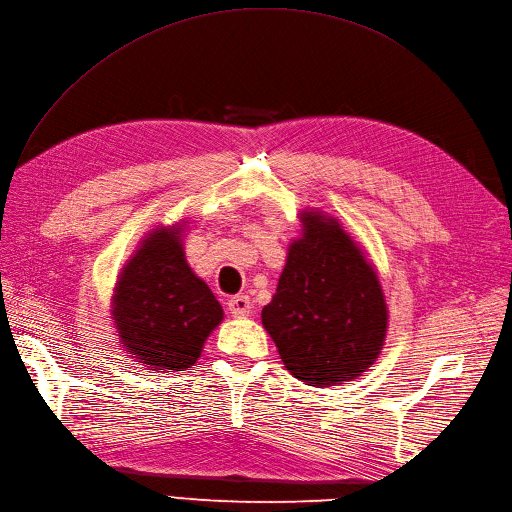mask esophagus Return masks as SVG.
<instances>
[{
	"label": "esophagus",
	"mask_w": 512,
	"mask_h": 512,
	"mask_svg": "<svg viewBox=\"0 0 512 512\" xmlns=\"http://www.w3.org/2000/svg\"><path fill=\"white\" fill-rule=\"evenodd\" d=\"M253 309V301L247 297V295H236L228 301V311L234 316V318H244L249 316Z\"/></svg>",
	"instance_id": "34e87169"
}]
</instances>
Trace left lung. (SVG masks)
<instances>
[{"label": "left lung", "mask_w": 512, "mask_h": 512, "mask_svg": "<svg viewBox=\"0 0 512 512\" xmlns=\"http://www.w3.org/2000/svg\"><path fill=\"white\" fill-rule=\"evenodd\" d=\"M303 228L261 322L299 381L341 385L381 353L387 305L372 265L335 219L305 213Z\"/></svg>", "instance_id": "obj_1"}]
</instances>
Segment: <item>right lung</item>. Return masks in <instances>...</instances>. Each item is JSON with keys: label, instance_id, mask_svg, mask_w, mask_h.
Instances as JSON below:
<instances>
[{"label": "right lung", "instance_id": "1", "mask_svg": "<svg viewBox=\"0 0 512 512\" xmlns=\"http://www.w3.org/2000/svg\"><path fill=\"white\" fill-rule=\"evenodd\" d=\"M123 347L157 370L190 368L224 318L211 288L186 263L180 228H159L129 259L113 297Z\"/></svg>", "mask_w": 512, "mask_h": 512}]
</instances>
